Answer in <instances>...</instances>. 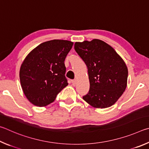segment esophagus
Here are the masks:
<instances>
[{
    "instance_id": "1",
    "label": "esophagus",
    "mask_w": 149,
    "mask_h": 149,
    "mask_svg": "<svg viewBox=\"0 0 149 149\" xmlns=\"http://www.w3.org/2000/svg\"><path fill=\"white\" fill-rule=\"evenodd\" d=\"M71 82H72V84L73 86H76V84H77V80H71Z\"/></svg>"
}]
</instances>
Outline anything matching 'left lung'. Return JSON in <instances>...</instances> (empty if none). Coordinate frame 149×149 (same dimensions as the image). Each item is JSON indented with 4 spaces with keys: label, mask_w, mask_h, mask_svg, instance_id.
<instances>
[{
    "label": "left lung",
    "mask_w": 149,
    "mask_h": 149,
    "mask_svg": "<svg viewBox=\"0 0 149 149\" xmlns=\"http://www.w3.org/2000/svg\"><path fill=\"white\" fill-rule=\"evenodd\" d=\"M74 49L88 67L90 90L83 100L94 108L114 105L127 86L128 70L122 57L103 40L77 42Z\"/></svg>",
    "instance_id": "left-lung-1"
}]
</instances>
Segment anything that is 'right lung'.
<instances>
[{
  "instance_id": "right-lung-1",
  "label": "right lung",
  "mask_w": 149,
  "mask_h": 149,
  "mask_svg": "<svg viewBox=\"0 0 149 149\" xmlns=\"http://www.w3.org/2000/svg\"><path fill=\"white\" fill-rule=\"evenodd\" d=\"M72 42L52 40L39 44L23 60L19 70L21 86L34 105L45 107L68 85L65 59Z\"/></svg>"
}]
</instances>
